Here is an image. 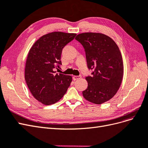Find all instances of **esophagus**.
I'll return each instance as SVG.
<instances>
[{
	"mask_svg": "<svg viewBox=\"0 0 148 148\" xmlns=\"http://www.w3.org/2000/svg\"><path fill=\"white\" fill-rule=\"evenodd\" d=\"M82 78V76L81 75H79V76H73V80H77V79H80Z\"/></svg>",
	"mask_w": 148,
	"mask_h": 148,
	"instance_id": "esophagus-1",
	"label": "esophagus"
}]
</instances>
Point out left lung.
I'll return each instance as SVG.
<instances>
[{
  "instance_id": "1",
  "label": "left lung",
  "mask_w": 148,
  "mask_h": 148,
  "mask_svg": "<svg viewBox=\"0 0 148 148\" xmlns=\"http://www.w3.org/2000/svg\"><path fill=\"white\" fill-rule=\"evenodd\" d=\"M75 39L83 46L88 69L92 71L86 78L88 86L83 97L94 104H102L115 96L122 81L123 64L119 47L101 33H82Z\"/></svg>"
}]
</instances>
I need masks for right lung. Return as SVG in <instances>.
Segmentation results:
<instances>
[{
    "mask_svg": "<svg viewBox=\"0 0 148 148\" xmlns=\"http://www.w3.org/2000/svg\"><path fill=\"white\" fill-rule=\"evenodd\" d=\"M77 35L52 32L42 36L30 49L26 59L25 78L30 92L44 105L59 101L72 81L70 75L56 73L60 69L63 48Z\"/></svg>",
    "mask_w": 148,
    "mask_h": 148,
    "instance_id": "right-lung-1",
    "label": "right lung"
}]
</instances>
